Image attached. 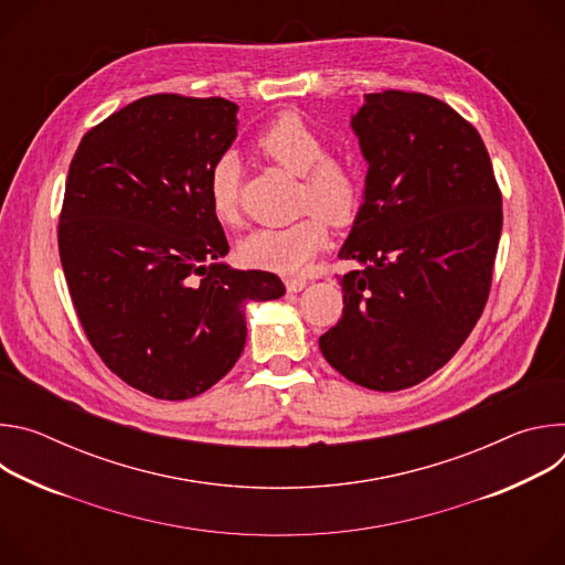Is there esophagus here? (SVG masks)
Returning a JSON list of instances; mask_svg holds the SVG:
<instances>
[{
	"instance_id": "obj_1",
	"label": "esophagus",
	"mask_w": 565,
	"mask_h": 565,
	"mask_svg": "<svg viewBox=\"0 0 565 565\" xmlns=\"http://www.w3.org/2000/svg\"><path fill=\"white\" fill-rule=\"evenodd\" d=\"M306 279H301V277H286V288H288V292H299V290H303L306 288Z\"/></svg>"
}]
</instances>
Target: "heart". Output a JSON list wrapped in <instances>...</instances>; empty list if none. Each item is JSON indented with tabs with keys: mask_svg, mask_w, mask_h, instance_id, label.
<instances>
[{
	"mask_svg": "<svg viewBox=\"0 0 565 565\" xmlns=\"http://www.w3.org/2000/svg\"><path fill=\"white\" fill-rule=\"evenodd\" d=\"M255 147L277 168L301 177L299 210L310 214L284 227L255 230L238 244V255L255 268L299 273L327 246L324 221L331 225L353 221L362 199L360 177L347 160L329 156L324 136L297 114L277 116L259 131ZM207 203L218 223H238V168L232 156H221L212 166Z\"/></svg>",
	"mask_w": 565,
	"mask_h": 565,
	"instance_id": "b5f03b06",
	"label": "heart"
}]
</instances>
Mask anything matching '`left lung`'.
<instances>
[{
  "label": "left lung",
  "mask_w": 565,
  "mask_h": 565,
  "mask_svg": "<svg viewBox=\"0 0 565 565\" xmlns=\"http://www.w3.org/2000/svg\"><path fill=\"white\" fill-rule=\"evenodd\" d=\"M369 163L364 203L340 259L342 319L321 355L373 391L445 366L488 303L503 201L480 134L425 94H366L351 118Z\"/></svg>",
  "instance_id": "obj_1"
}]
</instances>
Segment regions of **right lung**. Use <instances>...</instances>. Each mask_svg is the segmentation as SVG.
<instances>
[{"instance_id":"right-lung-1","label":"right lung","mask_w":565,"mask_h":565,"mask_svg":"<svg viewBox=\"0 0 565 565\" xmlns=\"http://www.w3.org/2000/svg\"><path fill=\"white\" fill-rule=\"evenodd\" d=\"M223 98L156 94L96 125L71 160L57 227L66 286L92 347L129 386L188 399L246 344V306L281 279L234 270L207 177L236 138Z\"/></svg>"}]
</instances>
